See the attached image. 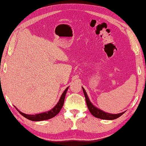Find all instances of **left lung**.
Returning a JSON list of instances; mask_svg holds the SVG:
<instances>
[{"label":"left lung","mask_w":146,"mask_h":146,"mask_svg":"<svg viewBox=\"0 0 146 146\" xmlns=\"http://www.w3.org/2000/svg\"><path fill=\"white\" fill-rule=\"evenodd\" d=\"M83 90L84 92V95H85V97L86 104H87L89 111H90V113L92 114V115L95 117H97V118H99V119H105V120H113V119L119 118V117H121L122 114L124 113V112H122V113H118V114H110L108 113H106V112H104L103 111L97 108L96 107L94 106L93 104L91 103V102L90 101V100H89V99L88 98V96L87 94H86V91L83 88Z\"/></svg>","instance_id":"left-lung-1"}]
</instances>
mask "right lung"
<instances>
[{
  "mask_svg": "<svg viewBox=\"0 0 146 146\" xmlns=\"http://www.w3.org/2000/svg\"><path fill=\"white\" fill-rule=\"evenodd\" d=\"M68 87L65 89V90L63 92L62 95H61L60 101L58 103V104L54 106V108L50 110V111L44 112V113L36 114V115H27L25 113H22L21 111H20L19 110H17V111L19 112V113L22 115V116H24L25 118L30 120V121H44V120H47L50 119L52 117H55L56 115H57L59 112L61 110V108L63 107L64 101H65V98L66 96V93L67 92Z\"/></svg>",
  "mask_w": 146,
  "mask_h": 146,
  "instance_id": "right-lung-1",
  "label": "right lung"
}]
</instances>
